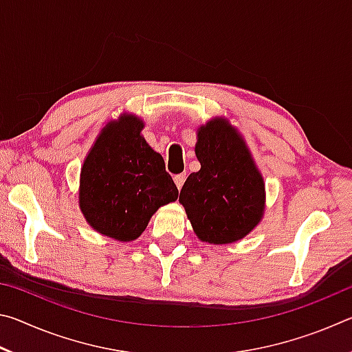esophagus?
Listing matches in <instances>:
<instances>
[{
	"instance_id": "obj_1",
	"label": "esophagus",
	"mask_w": 352,
	"mask_h": 352,
	"mask_svg": "<svg viewBox=\"0 0 352 352\" xmlns=\"http://www.w3.org/2000/svg\"><path fill=\"white\" fill-rule=\"evenodd\" d=\"M184 180H186V174H178V175H175V177H174V182H175V184H177V188H178V189H182Z\"/></svg>"
}]
</instances>
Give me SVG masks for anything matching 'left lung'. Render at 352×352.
I'll list each match as a JSON object with an SVG mask.
<instances>
[{
	"instance_id": "left-lung-1",
	"label": "left lung",
	"mask_w": 352,
	"mask_h": 352,
	"mask_svg": "<svg viewBox=\"0 0 352 352\" xmlns=\"http://www.w3.org/2000/svg\"><path fill=\"white\" fill-rule=\"evenodd\" d=\"M195 153L201 164L184 182L180 201L201 241L230 243L259 223L264 182L239 135L225 119L199 130Z\"/></svg>"
}]
</instances>
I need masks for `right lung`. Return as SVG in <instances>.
<instances>
[{
  "label": "right lung",
  "instance_id": "right-lung-1",
  "mask_svg": "<svg viewBox=\"0 0 352 352\" xmlns=\"http://www.w3.org/2000/svg\"><path fill=\"white\" fill-rule=\"evenodd\" d=\"M135 116L102 130L80 172V210L100 234L118 241L140 237L152 214L174 201L178 189L164 160L140 135Z\"/></svg>",
  "mask_w": 352,
  "mask_h": 352
}]
</instances>
